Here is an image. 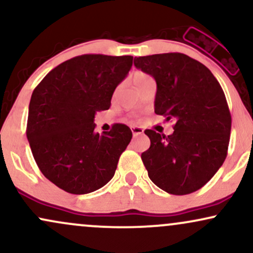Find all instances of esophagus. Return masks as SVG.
Wrapping results in <instances>:
<instances>
[{
    "instance_id": "1",
    "label": "esophagus",
    "mask_w": 253,
    "mask_h": 253,
    "mask_svg": "<svg viewBox=\"0 0 253 253\" xmlns=\"http://www.w3.org/2000/svg\"><path fill=\"white\" fill-rule=\"evenodd\" d=\"M130 129H132L133 135H139V134H143V133H144V129L141 128V127L133 126V127H130Z\"/></svg>"
}]
</instances>
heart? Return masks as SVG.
<instances>
[{"instance_id": "heart-1", "label": "heart", "mask_w": 253, "mask_h": 253, "mask_svg": "<svg viewBox=\"0 0 253 253\" xmlns=\"http://www.w3.org/2000/svg\"><path fill=\"white\" fill-rule=\"evenodd\" d=\"M150 78H151V77L149 76V75L144 74V72H141V71H136V72H134V74H133V76H132L133 83H134L135 86L139 85V84H141L143 82H145V81L150 80Z\"/></svg>"}]
</instances>
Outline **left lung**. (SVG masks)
Wrapping results in <instances>:
<instances>
[{"instance_id": "left-lung-1", "label": "left lung", "mask_w": 253, "mask_h": 253, "mask_svg": "<svg viewBox=\"0 0 253 253\" xmlns=\"http://www.w3.org/2000/svg\"><path fill=\"white\" fill-rule=\"evenodd\" d=\"M134 66L156 80V114L175 123L168 136L145 130L150 179L172 195L194 193L227 156L232 119L221 85L207 66L177 52L134 58Z\"/></svg>"}]
</instances>
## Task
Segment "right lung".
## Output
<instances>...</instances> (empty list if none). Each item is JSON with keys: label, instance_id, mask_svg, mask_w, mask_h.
<instances>
[{"label": "right lung", "instance_id": "add662e5", "mask_svg": "<svg viewBox=\"0 0 253 253\" xmlns=\"http://www.w3.org/2000/svg\"><path fill=\"white\" fill-rule=\"evenodd\" d=\"M132 63V56L82 54L59 64L34 89L26 134L42 175L60 189L82 195L114 176L132 130L114 124L98 134L94 118L109 109Z\"/></svg>", "mask_w": 253, "mask_h": 253}]
</instances>
